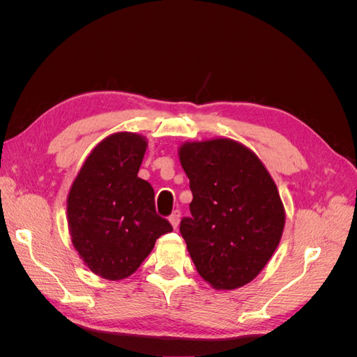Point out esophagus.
<instances>
[{
    "label": "esophagus",
    "instance_id": "obj_1",
    "mask_svg": "<svg viewBox=\"0 0 357 357\" xmlns=\"http://www.w3.org/2000/svg\"><path fill=\"white\" fill-rule=\"evenodd\" d=\"M169 223L172 225V228H177L178 226V223H180V211L178 210H176V211H172V214L169 215Z\"/></svg>",
    "mask_w": 357,
    "mask_h": 357
}]
</instances>
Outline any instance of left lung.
I'll list each match as a JSON object with an SVG mask.
<instances>
[{
	"label": "left lung",
	"instance_id": "8db88e82",
	"mask_svg": "<svg viewBox=\"0 0 357 357\" xmlns=\"http://www.w3.org/2000/svg\"><path fill=\"white\" fill-rule=\"evenodd\" d=\"M178 158L193 195L180 232L198 274L218 290L250 283L284 229L273 177L255 152L231 138L183 143Z\"/></svg>",
	"mask_w": 357,
	"mask_h": 357
}]
</instances>
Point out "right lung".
Returning a JSON list of instances; mask_svg holds the SVG:
<instances>
[{
	"instance_id": "1",
	"label": "right lung",
	"mask_w": 357,
	"mask_h": 357,
	"mask_svg": "<svg viewBox=\"0 0 357 357\" xmlns=\"http://www.w3.org/2000/svg\"><path fill=\"white\" fill-rule=\"evenodd\" d=\"M147 139L116 132L96 144L74 178L67 214L71 241L91 271L105 280L134 274L160 235L172 231L155 210V192L138 169Z\"/></svg>"
}]
</instances>
